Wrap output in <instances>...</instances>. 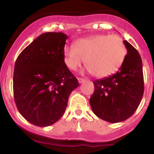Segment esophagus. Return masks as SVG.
I'll return each instance as SVG.
<instances>
[{"mask_svg":"<svg viewBox=\"0 0 154 154\" xmlns=\"http://www.w3.org/2000/svg\"><path fill=\"white\" fill-rule=\"evenodd\" d=\"M85 79H82V78H78V81L79 83H82V82H85Z\"/></svg>","mask_w":154,"mask_h":154,"instance_id":"1","label":"esophagus"}]
</instances>
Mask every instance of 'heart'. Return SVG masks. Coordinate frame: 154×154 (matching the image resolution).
Returning a JSON list of instances; mask_svg holds the SVG:
<instances>
[{"label": "heart", "mask_w": 154, "mask_h": 154, "mask_svg": "<svg viewBox=\"0 0 154 154\" xmlns=\"http://www.w3.org/2000/svg\"><path fill=\"white\" fill-rule=\"evenodd\" d=\"M126 48L118 35H97L79 39L75 47L64 48V62L69 69L76 71L85 62L91 74L104 78L114 74L123 65Z\"/></svg>", "instance_id": "b5f03b06"}]
</instances>
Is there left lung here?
<instances>
[{
    "instance_id": "obj_1",
    "label": "left lung",
    "mask_w": 154,
    "mask_h": 154,
    "mask_svg": "<svg viewBox=\"0 0 154 154\" xmlns=\"http://www.w3.org/2000/svg\"><path fill=\"white\" fill-rule=\"evenodd\" d=\"M127 54L117 72L94 81L95 90L89 99L92 112L112 123L130 118L138 108L143 95L141 57L127 41H123Z\"/></svg>"
}]
</instances>
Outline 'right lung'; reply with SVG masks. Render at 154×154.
<instances>
[{
    "instance_id": "1",
    "label": "right lung",
    "mask_w": 154,
    "mask_h": 154,
    "mask_svg": "<svg viewBox=\"0 0 154 154\" xmlns=\"http://www.w3.org/2000/svg\"><path fill=\"white\" fill-rule=\"evenodd\" d=\"M68 36L46 32L18 55L14 65L13 89L19 112L29 123L48 126L63 116L71 92L79 85L64 62Z\"/></svg>"
}]
</instances>
